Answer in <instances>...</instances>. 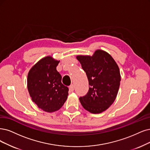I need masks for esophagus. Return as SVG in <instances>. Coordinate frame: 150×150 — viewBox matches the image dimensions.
<instances>
[{
	"label": "esophagus",
	"instance_id": "esophagus-1",
	"mask_svg": "<svg viewBox=\"0 0 150 150\" xmlns=\"http://www.w3.org/2000/svg\"><path fill=\"white\" fill-rule=\"evenodd\" d=\"M69 89L71 91H74V89H75V86L74 85H71L70 86H69Z\"/></svg>",
	"mask_w": 150,
	"mask_h": 150
}]
</instances>
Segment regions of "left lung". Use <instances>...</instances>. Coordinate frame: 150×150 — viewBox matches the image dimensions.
Listing matches in <instances>:
<instances>
[{
	"label": "left lung",
	"instance_id": "obj_1",
	"mask_svg": "<svg viewBox=\"0 0 150 150\" xmlns=\"http://www.w3.org/2000/svg\"><path fill=\"white\" fill-rule=\"evenodd\" d=\"M76 59L86 72L89 83V90L80 97V101L89 112L101 113L108 109L117 96L120 81L119 67L102 50H97L91 57L79 55Z\"/></svg>",
	"mask_w": 150,
	"mask_h": 150
}]
</instances>
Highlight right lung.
I'll list each match as a JSON object with an SVG mask.
<instances>
[{"mask_svg": "<svg viewBox=\"0 0 150 150\" xmlns=\"http://www.w3.org/2000/svg\"><path fill=\"white\" fill-rule=\"evenodd\" d=\"M59 61L47 56L41 59L29 71L27 86L32 101L48 112L62 108L69 95L62 84V76L56 70Z\"/></svg>", "mask_w": 150, "mask_h": 150, "instance_id": "obj_1", "label": "right lung"}]
</instances>
